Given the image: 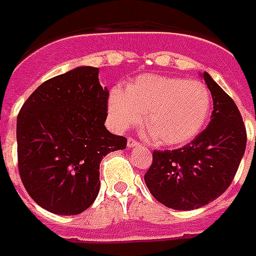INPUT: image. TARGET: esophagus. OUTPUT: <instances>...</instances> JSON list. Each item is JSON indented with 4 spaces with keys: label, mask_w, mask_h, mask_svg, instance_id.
Returning <instances> with one entry per match:
<instances>
[{
    "label": "esophagus",
    "mask_w": 256,
    "mask_h": 256,
    "mask_svg": "<svg viewBox=\"0 0 256 256\" xmlns=\"http://www.w3.org/2000/svg\"><path fill=\"white\" fill-rule=\"evenodd\" d=\"M139 142H138L136 139H134V138H128V148H135L138 146Z\"/></svg>",
    "instance_id": "esophagus-1"
}]
</instances>
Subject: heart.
Wrapping results in <instances>:
<instances>
[{
  "instance_id": "heart-1",
  "label": "heart",
  "mask_w": 256,
  "mask_h": 256,
  "mask_svg": "<svg viewBox=\"0 0 256 256\" xmlns=\"http://www.w3.org/2000/svg\"><path fill=\"white\" fill-rule=\"evenodd\" d=\"M211 94L201 81L180 77L143 74L108 95L112 124L124 131L144 124L161 144H182L192 140L206 124L211 110Z\"/></svg>"
}]
</instances>
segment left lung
I'll return each instance as SVG.
<instances>
[{"label": "left lung", "mask_w": 256, "mask_h": 256, "mask_svg": "<svg viewBox=\"0 0 256 256\" xmlns=\"http://www.w3.org/2000/svg\"><path fill=\"white\" fill-rule=\"evenodd\" d=\"M214 110L204 131L175 150H154L144 182L157 201L174 210L206 206L230 186L246 152L247 131L233 99L210 74Z\"/></svg>", "instance_id": "8db88e82"}]
</instances>
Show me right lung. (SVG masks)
<instances>
[{"label":"right lung","instance_id":"right-lung-1","mask_svg":"<svg viewBox=\"0 0 256 256\" xmlns=\"http://www.w3.org/2000/svg\"><path fill=\"white\" fill-rule=\"evenodd\" d=\"M98 67L82 66L50 78L18 114V166L38 206L58 215H78L99 193L104 156L126 146L106 130L108 90Z\"/></svg>","mask_w":256,"mask_h":256}]
</instances>
